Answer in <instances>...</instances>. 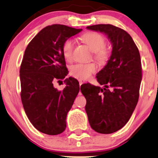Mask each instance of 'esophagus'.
I'll use <instances>...</instances> for the list:
<instances>
[{"instance_id": "1", "label": "esophagus", "mask_w": 158, "mask_h": 158, "mask_svg": "<svg viewBox=\"0 0 158 158\" xmlns=\"http://www.w3.org/2000/svg\"><path fill=\"white\" fill-rule=\"evenodd\" d=\"M79 85H81L83 83H85L84 79H79Z\"/></svg>"}]
</instances>
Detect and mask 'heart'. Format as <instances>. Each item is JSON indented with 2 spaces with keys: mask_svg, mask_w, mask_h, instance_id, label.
<instances>
[{
  "mask_svg": "<svg viewBox=\"0 0 158 158\" xmlns=\"http://www.w3.org/2000/svg\"><path fill=\"white\" fill-rule=\"evenodd\" d=\"M81 39L94 52H95L94 58L100 64H105L109 58V52L105 48L106 41L102 34L98 32H88L82 35ZM74 49V41L73 39H68L64 41L62 47V52L65 59L70 61L73 59ZM97 67L94 63L88 64H77L71 67L70 73L73 77L81 79L89 78L92 74L95 73Z\"/></svg>",
  "mask_w": 158,
  "mask_h": 158,
  "instance_id": "obj_1",
  "label": "heart"
}]
</instances>
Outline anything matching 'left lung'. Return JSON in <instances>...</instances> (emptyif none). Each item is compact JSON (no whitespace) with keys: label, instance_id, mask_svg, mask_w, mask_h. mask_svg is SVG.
<instances>
[{"label":"left lung","instance_id":"obj_1","mask_svg":"<svg viewBox=\"0 0 158 158\" xmlns=\"http://www.w3.org/2000/svg\"><path fill=\"white\" fill-rule=\"evenodd\" d=\"M87 29L105 34L112 45L109 59L96 77L103 88L90 83L81 85L90 127L98 133L111 134L128 123L138 102L140 56L131 35L122 29L111 24Z\"/></svg>","mask_w":158,"mask_h":158}]
</instances>
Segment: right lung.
I'll use <instances>...</instances> for the list:
<instances>
[{
  "mask_svg": "<svg viewBox=\"0 0 158 158\" xmlns=\"http://www.w3.org/2000/svg\"><path fill=\"white\" fill-rule=\"evenodd\" d=\"M81 30L61 24L48 26L25 50L20 68L21 101L32 126L46 135L64 131L67 114L79 94V81L73 77L64 81L62 90H58L53 82L68 74L62 52L64 41Z\"/></svg>",
  "mask_w": 158,
  "mask_h": 158,
  "instance_id": "obj_1",
  "label": "right lung"
}]
</instances>
